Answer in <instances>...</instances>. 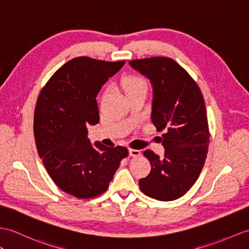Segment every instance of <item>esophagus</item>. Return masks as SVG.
<instances>
[{
    "mask_svg": "<svg viewBox=\"0 0 249 249\" xmlns=\"http://www.w3.org/2000/svg\"><path fill=\"white\" fill-rule=\"evenodd\" d=\"M129 154L131 156H134V157H138L141 156L142 152L139 150H136V149H129Z\"/></svg>",
    "mask_w": 249,
    "mask_h": 249,
    "instance_id": "obj_1",
    "label": "esophagus"
}]
</instances>
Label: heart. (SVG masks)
I'll return each instance as SVG.
<instances>
[{
	"label": "heart",
	"instance_id": "b5f03b06",
	"mask_svg": "<svg viewBox=\"0 0 249 249\" xmlns=\"http://www.w3.org/2000/svg\"><path fill=\"white\" fill-rule=\"evenodd\" d=\"M124 89L125 90L126 94H129L133 90H136L142 88H147V84H145V81L142 78L137 77V76H129L124 78V80L123 82Z\"/></svg>",
	"mask_w": 249,
	"mask_h": 249
}]
</instances>
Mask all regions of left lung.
<instances>
[{
  "label": "left lung",
  "mask_w": 249,
  "mask_h": 249,
  "mask_svg": "<svg viewBox=\"0 0 249 249\" xmlns=\"http://www.w3.org/2000/svg\"><path fill=\"white\" fill-rule=\"evenodd\" d=\"M130 65L152 84L151 120L157 131H167L162 134L163 159L151 150L143 152L152 168L138 184L145 196L174 201L195 185L207 157L210 134L203 95L171 58L137 59Z\"/></svg>",
  "instance_id": "1"
}]
</instances>
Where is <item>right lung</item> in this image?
<instances>
[{"mask_svg": "<svg viewBox=\"0 0 249 249\" xmlns=\"http://www.w3.org/2000/svg\"><path fill=\"white\" fill-rule=\"evenodd\" d=\"M125 61L107 62L89 57L70 60L47 81L35 108L34 134L48 175L62 191L90 198L107 191L125 147H95L88 126L99 123L96 97L107 79Z\"/></svg>", "mask_w": 249, "mask_h": 249, "instance_id": "1", "label": "right lung"}]
</instances>
